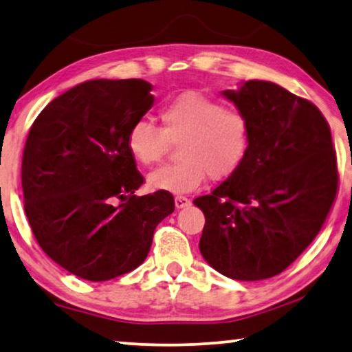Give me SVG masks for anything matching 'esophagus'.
Listing matches in <instances>:
<instances>
[{
  "label": "esophagus",
  "mask_w": 352,
  "mask_h": 352,
  "mask_svg": "<svg viewBox=\"0 0 352 352\" xmlns=\"http://www.w3.org/2000/svg\"><path fill=\"white\" fill-rule=\"evenodd\" d=\"M190 204H192V201H190L187 197H181V195H177L175 198L176 209H184V207H188Z\"/></svg>",
  "instance_id": "obj_1"
}]
</instances>
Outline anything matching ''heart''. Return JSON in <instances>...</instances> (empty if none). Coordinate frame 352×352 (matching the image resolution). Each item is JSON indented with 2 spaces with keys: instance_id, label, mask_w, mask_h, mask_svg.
Returning <instances> with one entry per match:
<instances>
[{
  "instance_id": "1",
  "label": "heart",
  "mask_w": 352,
  "mask_h": 352,
  "mask_svg": "<svg viewBox=\"0 0 352 352\" xmlns=\"http://www.w3.org/2000/svg\"><path fill=\"white\" fill-rule=\"evenodd\" d=\"M160 128L138 120L126 137L132 157L153 165L164 157L170 142H177L175 162L148 175V186L171 193L192 192L207 176L228 179L245 162L251 145L248 115L235 106L197 90H186L159 109Z\"/></svg>"
}]
</instances>
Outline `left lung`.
<instances>
[{
  "mask_svg": "<svg viewBox=\"0 0 352 352\" xmlns=\"http://www.w3.org/2000/svg\"><path fill=\"white\" fill-rule=\"evenodd\" d=\"M223 95L251 124L240 168L193 201L206 217L199 251L235 280L279 274L312 243L336 201L338 171L320 109L268 80Z\"/></svg>",
  "mask_w": 352,
  "mask_h": 352,
  "instance_id": "1",
  "label": "left lung"
}]
</instances>
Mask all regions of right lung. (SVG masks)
<instances>
[{"label": "right lung", "instance_id": "add662e5", "mask_svg": "<svg viewBox=\"0 0 352 352\" xmlns=\"http://www.w3.org/2000/svg\"><path fill=\"white\" fill-rule=\"evenodd\" d=\"M143 79H94L38 113L21 162L25 212L45 254L78 278L101 282L145 261L154 229L175 210L166 190L143 184L126 137L154 102Z\"/></svg>", "mask_w": 352, "mask_h": 352}]
</instances>
